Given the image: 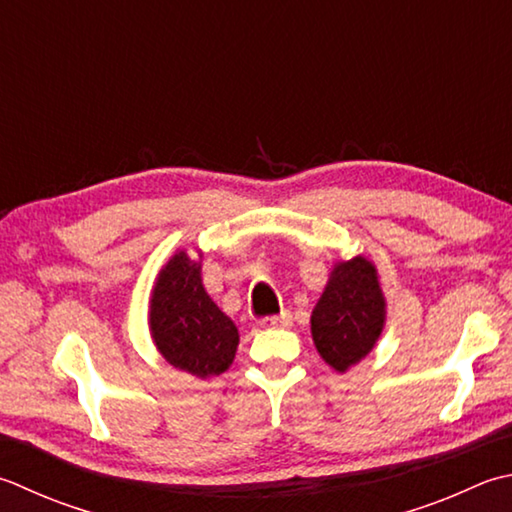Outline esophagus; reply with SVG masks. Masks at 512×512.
<instances>
[{
	"label": "esophagus",
	"instance_id": "1",
	"mask_svg": "<svg viewBox=\"0 0 512 512\" xmlns=\"http://www.w3.org/2000/svg\"><path fill=\"white\" fill-rule=\"evenodd\" d=\"M290 324H293V317H290V313L270 315V317L259 319V326L262 328H288Z\"/></svg>",
	"mask_w": 512,
	"mask_h": 512
}]
</instances>
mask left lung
Masks as SVG:
<instances>
[{"label": "left lung", "instance_id": "left-lung-1", "mask_svg": "<svg viewBox=\"0 0 512 512\" xmlns=\"http://www.w3.org/2000/svg\"><path fill=\"white\" fill-rule=\"evenodd\" d=\"M386 322V299L373 262L357 255L337 262L310 315V333L317 353L337 373L375 348Z\"/></svg>", "mask_w": 512, "mask_h": 512}]
</instances>
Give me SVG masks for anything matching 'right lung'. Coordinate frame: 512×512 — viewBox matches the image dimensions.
I'll return each mask as SVG.
<instances>
[{
    "label": "right lung",
    "instance_id": "add662e5",
    "mask_svg": "<svg viewBox=\"0 0 512 512\" xmlns=\"http://www.w3.org/2000/svg\"><path fill=\"white\" fill-rule=\"evenodd\" d=\"M150 335L170 366L199 379L222 375L233 364L239 333L202 284V262L186 250L159 270L150 297Z\"/></svg>",
    "mask_w": 512,
    "mask_h": 512
}]
</instances>
